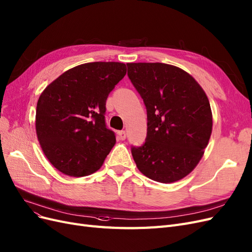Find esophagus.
I'll return each mask as SVG.
<instances>
[{"mask_svg": "<svg viewBox=\"0 0 252 252\" xmlns=\"http://www.w3.org/2000/svg\"><path fill=\"white\" fill-rule=\"evenodd\" d=\"M118 137L120 138L121 141H124L126 138V131H124V130H122V131H119L118 132Z\"/></svg>", "mask_w": 252, "mask_h": 252, "instance_id": "34e87169", "label": "esophagus"}]
</instances>
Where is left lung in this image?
I'll list each match as a JSON object with an SVG mask.
<instances>
[{
  "label": "left lung",
  "instance_id": "1",
  "mask_svg": "<svg viewBox=\"0 0 252 252\" xmlns=\"http://www.w3.org/2000/svg\"><path fill=\"white\" fill-rule=\"evenodd\" d=\"M128 77L147 108V137L132 147L137 169L172 184L189 175L204 154L213 129L205 92L189 73L161 63H127Z\"/></svg>",
  "mask_w": 252,
  "mask_h": 252
}]
</instances>
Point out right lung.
<instances>
[{"instance_id":"right-lung-1","label":"right lung","mask_w":252,"mask_h":252,"mask_svg":"<svg viewBox=\"0 0 252 252\" xmlns=\"http://www.w3.org/2000/svg\"><path fill=\"white\" fill-rule=\"evenodd\" d=\"M122 63H89L70 68L38 98L35 129L43 154L59 172L82 177L98 171L116 144L106 128V99L126 75Z\"/></svg>"}]
</instances>
